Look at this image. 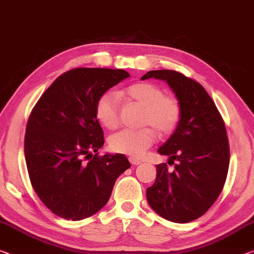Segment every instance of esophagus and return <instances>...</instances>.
<instances>
[{"label": "esophagus", "mask_w": 254, "mask_h": 254, "mask_svg": "<svg viewBox=\"0 0 254 254\" xmlns=\"http://www.w3.org/2000/svg\"><path fill=\"white\" fill-rule=\"evenodd\" d=\"M129 162L131 163L132 166H138V165H140V160H138V159H136V158H129Z\"/></svg>", "instance_id": "34e87169"}]
</instances>
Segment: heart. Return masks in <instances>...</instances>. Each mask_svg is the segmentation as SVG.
I'll list each match as a JSON object with an SVG mask.
<instances>
[{
	"label": "heart",
	"mask_w": 254,
	"mask_h": 254,
	"mask_svg": "<svg viewBox=\"0 0 254 254\" xmlns=\"http://www.w3.org/2000/svg\"><path fill=\"white\" fill-rule=\"evenodd\" d=\"M130 102L143 108L139 129H124L109 140L111 150L130 157H140L154 143L155 130L159 135H170L182 118V105L177 97L166 95L158 85L147 81L131 84L123 91ZM95 117L103 127L116 129L120 123V104L116 94L107 92L95 104Z\"/></svg>",
	"instance_id": "b5f03b06"
}]
</instances>
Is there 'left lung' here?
<instances>
[{"label":"left lung","mask_w":254,"mask_h":254,"mask_svg":"<svg viewBox=\"0 0 254 254\" xmlns=\"http://www.w3.org/2000/svg\"><path fill=\"white\" fill-rule=\"evenodd\" d=\"M166 80L182 105V118L158 152L168 155L157 166L154 184L146 190L152 209L167 220L193 221L208 211L222 189L229 166V143L216 104L196 80L175 70H151L140 79Z\"/></svg>","instance_id":"obj_1"}]
</instances>
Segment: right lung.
I'll return each instance as SVG.
<instances>
[{
  "mask_svg": "<svg viewBox=\"0 0 254 254\" xmlns=\"http://www.w3.org/2000/svg\"><path fill=\"white\" fill-rule=\"evenodd\" d=\"M127 77L123 69H71L30 112L25 134L30 183L46 208L64 219L81 220L102 209L116 179L130 167L124 154L99 155L104 137L95 117L97 99Z\"/></svg>",
  "mask_w": 254,
  "mask_h": 254,
  "instance_id": "right-lung-1",
  "label": "right lung"
}]
</instances>
